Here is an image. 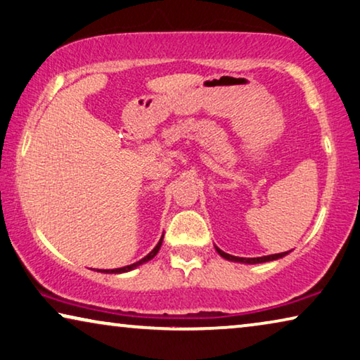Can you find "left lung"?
<instances>
[{"instance_id": "left-lung-1", "label": "left lung", "mask_w": 360, "mask_h": 360, "mask_svg": "<svg viewBox=\"0 0 360 360\" xmlns=\"http://www.w3.org/2000/svg\"><path fill=\"white\" fill-rule=\"evenodd\" d=\"M214 249L219 255L223 257V259H226L229 262H238V264H249V265H254V264H264V262H271V260H278V259H283L284 255H288L289 252H281V254H273V255H264V257H254V259H245V257H234V255H229L226 252H223L221 249H218L217 245H214Z\"/></svg>"}]
</instances>
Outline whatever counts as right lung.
<instances>
[{
    "instance_id": "obj_1",
    "label": "right lung",
    "mask_w": 360,
    "mask_h": 360,
    "mask_svg": "<svg viewBox=\"0 0 360 360\" xmlns=\"http://www.w3.org/2000/svg\"><path fill=\"white\" fill-rule=\"evenodd\" d=\"M162 243H163V236H162V239L158 240V244L155 245V249L150 252L148 255H146L143 257L142 260H139V262H136V264H132V265H127V266H122V268H115V270H103L105 273H126V271H131V270H134V268H137V266H141V265H143L146 264V262H148V260H152L155 255L158 254V250H160V248H162Z\"/></svg>"
}]
</instances>
